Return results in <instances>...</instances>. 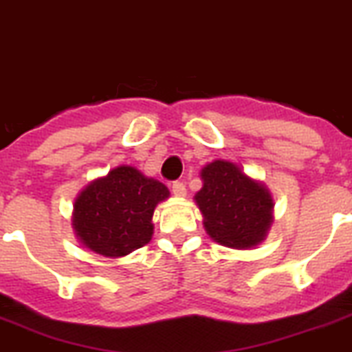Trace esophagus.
<instances>
[{
	"mask_svg": "<svg viewBox=\"0 0 352 352\" xmlns=\"http://www.w3.org/2000/svg\"><path fill=\"white\" fill-rule=\"evenodd\" d=\"M172 192H173V196H177V198H184L187 192V189L182 182H175L172 186Z\"/></svg>",
	"mask_w": 352,
	"mask_h": 352,
	"instance_id": "obj_1",
	"label": "esophagus"
}]
</instances>
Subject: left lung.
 Masks as SVG:
<instances>
[{"mask_svg": "<svg viewBox=\"0 0 352 352\" xmlns=\"http://www.w3.org/2000/svg\"><path fill=\"white\" fill-rule=\"evenodd\" d=\"M203 187L195 201L210 238L232 250L261 245L274 221V199L262 180L229 160H213L199 172Z\"/></svg>", "mask_w": 352, "mask_h": 352, "instance_id": "8db88e82", "label": "left lung"}]
</instances>
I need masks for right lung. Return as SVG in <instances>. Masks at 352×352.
Returning <instances> with one entry per match:
<instances>
[{"mask_svg":"<svg viewBox=\"0 0 352 352\" xmlns=\"http://www.w3.org/2000/svg\"><path fill=\"white\" fill-rule=\"evenodd\" d=\"M170 198L168 187L131 165H120L91 180L72 205V229L94 254L118 258L153 238V213Z\"/></svg>","mask_w":352,"mask_h":352,"instance_id":"obj_1","label":"right lung"}]
</instances>
